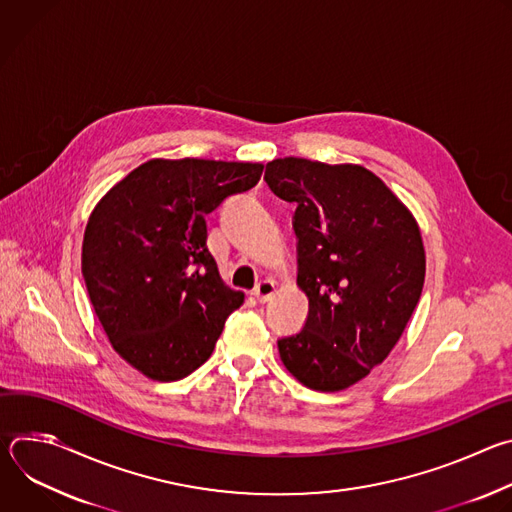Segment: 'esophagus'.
Listing matches in <instances>:
<instances>
[{
  "mask_svg": "<svg viewBox=\"0 0 512 512\" xmlns=\"http://www.w3.org/2000/svg\"><path fill=\"white\" fill-rule=\"evenodd\" d=\"M273 294H275V283L269 281V279H263V281H259V283L253 287V296H255L257 302H261V304L269 302V300L273 298Z\"/></svg>",
  "mask_w": 512,
  "mask_h": 512,
  "instance_id": "1",
  "label": "esophagus"
}]
</instances>
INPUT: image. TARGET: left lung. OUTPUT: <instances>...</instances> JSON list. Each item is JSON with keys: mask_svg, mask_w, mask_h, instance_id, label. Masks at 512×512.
Returning a JSON list of instances; mask_svg holds the SVG:
<instances>
[{"mask_svg": "<svg viewBox=\"0 0 512 512\" xmlns=\"http://www.w3.org/2000/svg\"><path fill=\"white\" fill-rule=\"evenodd\" d=\"M265 182L296 204L304 328L277 340L302 385L334 393L367 377L399 342L423 289L425 251L407 206L362 166L279 158Z\"/></svg>", "mask_w": 512, "mask_h": 512, "instance_id": "obj_1", "label": "left lung"}]
</instances>
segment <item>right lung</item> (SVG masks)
<instances>
[{
  "instance_id": "obj_1",
  "label": "right lung",
  "mask_w": 512,
  "mask_h": 512,
  "mask_svg": "<svg viewBox=\"0 0 512 512\" xmlns=\"http://www.w3.org/2000/svg\"><path fill=\"white\" fill-rule=\"evenodd\" d=\"M263 164L150 160L117 182L89 216L83 277L115 352L154 381L208 360L245 296L218 273L206 214L251 190Z\"/></svg>"
}]
</instances>
